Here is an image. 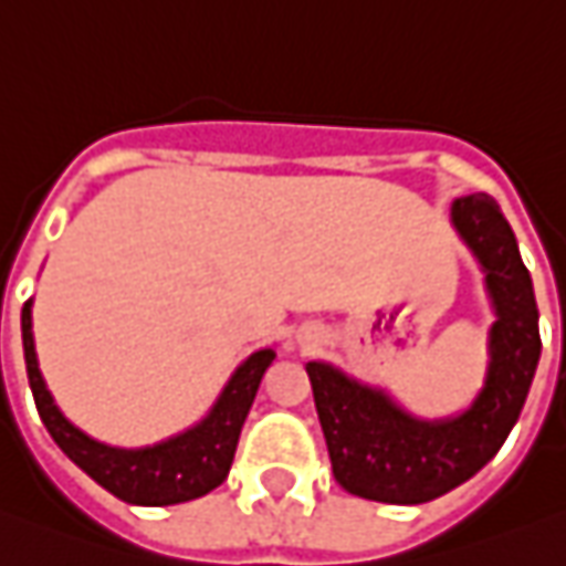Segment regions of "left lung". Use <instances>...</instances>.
<instances>
[{
	"label": "left lung",
	"mask_w": 566,
	"mask_h": 566,
	"mask_svg": "<svg viewBox=\"0 0 566 566\" xmlns=\"http://www.w3.org/2000/svg\"><path fill=\"white\" fill-rule=\"evenodd\" d=\"M450 224L484 271L496 321L486 335L484 385L469 407L422 419L385 388L323 360L305 366L338 484L354 496L419 505L465 484L499 453L517 422L539 364V311L512 224L493 197L450 206Z\"/></svg>",
	"instance_id": "obj_1"
}]
</instances>
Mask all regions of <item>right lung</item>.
Here are the masks:
<instances>
[{"label": "right lung", "instance_id": "obj_1", "mask_svg": "<svg viewBox=\"0 0 566 566\" xmlns=\"http://www.w3.org/2000/svg\"><path fill=\"white\" fill-rule=\"evenodd\" d=\"M21 335L27 379L42 424L49 428V434L67 453V459H73L95 484L128 505H178L206 496L224 484L245 416L259 395L261 376L276 357L274 348L249 354L233 369V376L200 422L185 428L181 434L159 440L154 447L126 450L88 438L57 409L49 385L39 373L36 342H33V298L21 311Z\"/></svg>", "mask_w": 566, "mask_h": 566}]
</instances>
